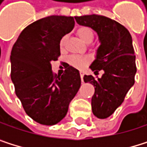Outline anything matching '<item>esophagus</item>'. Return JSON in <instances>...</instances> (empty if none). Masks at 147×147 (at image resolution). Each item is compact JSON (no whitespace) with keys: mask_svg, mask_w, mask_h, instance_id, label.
Here are the masks:
<instances>
[{"mask_svg":"<svg viewBox=\"0 0 147 147\" xmlns=\"http://www.w3.org/2000/svg\"><path fill=\"white\" fill-rule=\"evenodd\" d=\"M80 78H82V82H83V77H84V73L82 71L80 72Z\"/></svg>","mask_w":147,"mask_h":147,"instance_id":"esophagus-1","label":"esophagus"}]
</instances>
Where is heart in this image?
<instances>
[{"mask_svg":"<svg viewBox=\"0 0 147 147\" xmlns=\"http://www.w3.org/2000/svg\"><path fill=\"white\" fill-rule=\"evenodd\" d=\"M76 34L79 38L82 39L86 44H90L94 38V33L93 30L88 26H80L77 29ZM67 36H63L59 40V47L60 49H64L65 42H67ZM90 58L84 56V57H80V56H72L69 58V64L73 65L74 67L82 69L90 63Z\"/></svg>","mask_w":147,"mask_h":147,"instance_id":"1","label":"heart"}]
</instances>
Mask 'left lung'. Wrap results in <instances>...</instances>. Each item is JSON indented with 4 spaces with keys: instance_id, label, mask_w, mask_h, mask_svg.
Masks as SVG:
<instances>
[{
    "instance_id": "1",
    "label": "left lung",
    "mask_w": 147,
    "mask_h": 147,
    "mask_svg": "<svg viewBox=\"0 0 147 147\" xmlns=\"http://www.w3.org/2000/svg\"><path fill=\"white\" fill-rule=\"evenodd\" d=\"M74 18L78 24L96 32L101 43L89 67L94 74L101 70L104 74L101 78L84 75L83 80L94 87L91 100L93 114L104 119L115 112L134 85L137 67L132 38L125 27L109 17L89 15Z\"/></svg>"
}]
</instances>
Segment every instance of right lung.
Instances as JSON below:
<instances>
[{
  "label": "right lung",
  "instance_id": "1",
  "mask_svg": "<svg viewBox=\"0 0 147 147\" xmlns=\"http://www.w3.org/2000/svg\"><path fill=\"white\" fill-rule=\"evenodd\" d=\"M74 27L73 16H51L34 22L19 35L13 45L11 80L26 114L45 125H53L67 113L82 80L68 65L54 74L51 62L60 55L59 40Z\"/></svg>",
  "mask_w": 147,
  "mask_h": 147
}]
</instances>
